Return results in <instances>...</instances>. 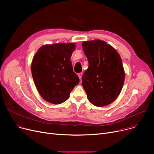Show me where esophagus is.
<instances>
[{
  "mask_svg": "<svg viewBox=\"0 0 154 154\" xmlns=\"http://www.w3.org/2000/svg\"><path fill=\"white\" fill-rule=\"evenodd\" d=\"M78 76L79 77L80 79H82V73H79L78 74Z\"/></svg>",
  "mask_w": 154,
  "mask_h": 154,
  "instance_id": "obj_1",
  "label": "esophagus"
}]
</instances>
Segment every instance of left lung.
I'll return each instance as SVG.
<instances>
[{
	"label": "left lung",
	"mask_w": 154,
	"mask_h": 154,
	"mask_svg": "<svg viewBox=\"0 0 154 154\" xmlns=\"http://www.w3.org/2000/svg\"><path fill=\"white\" fill-rule=\"evenodd\" d=\"M82 45L88 61L82 81L87 98L95 106H107L118 97L124 85L122 59L114 47L102 40L85 41Z\"/></svg>",
	"instance_id": "1"
}]
</instances>
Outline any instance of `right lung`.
I'll return each instance as SVG.
<instances>
[{
  "mask_svg": "<svg viewBox=\"0 0 154 154\" xmlns=\"http://www.w3.org/2000/svg\"><path fill=\"white\" fill-rule=\"evenodd\" d=\"M75 48L74 43L45 45L35 54L32 75L37 91L46 101L54 104L64 102L79 84L70 59Z\"/></svg>",
  "mask_w": 154,
  "mask_h": 154,
  "instance_id": "right-lung-1",
  "label": "right lung"
}]
</instances>
